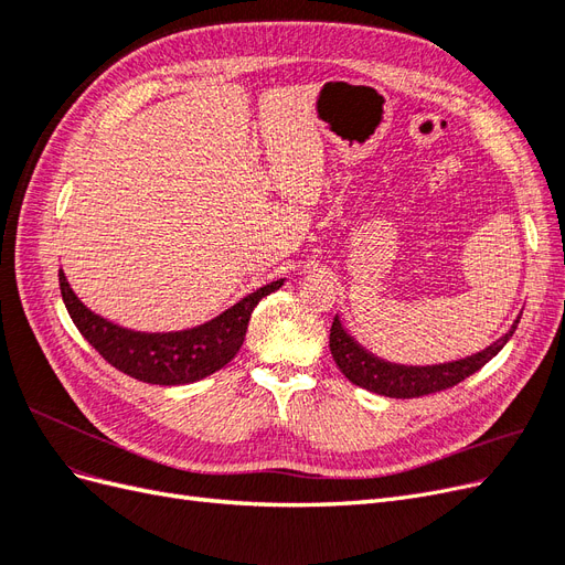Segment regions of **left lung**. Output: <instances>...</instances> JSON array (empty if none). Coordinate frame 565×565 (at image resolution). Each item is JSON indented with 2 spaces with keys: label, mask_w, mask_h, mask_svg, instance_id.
Here are the masks:
<instances>
[{
  "label": "left lung",
  "mask_w": 565,
  "mask_h": 565,
  "mask_svg": "<svg viewBox=\"0 0 565 565\" xmlns=\"http://www.w3.org/2000/svg\"><path fill=\"white\" fill-rule=\"evenodd\" d=\"M519 320L511 324V330L502 339L494 341V344H490L486 351H478L455 363L413 367V365L386 363L382 358L365 351L351 334H347V330L341 328L339 318L334 316L332 330H330V351L339 370L344 372V377L355 386H363L372 393H380V396H388V398H419V396H429V393H436V391H446L459 382H465L469 374L481 370L488 361H492V358L502 351V347L511 339V334L516 332Z\"/></svg>",
  "instance_id": "left-lung-1"
}]
</instances>
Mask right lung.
<instances>
[{
    "mask_svg": "<svg viewBox=\"0 0 565 565\" xmlns=\"http://www.w3.org/2000/svg\"><path fill=\"white\" fill-rule=\"evenodd\" d=\"M58 285L67 313H71L82 337L104 355V361L139 382L177 386L210 377L216 370L228 365L243 347L254 306L266 295L276 292L282 280L259 287L200 328L162 334L125 330L92 313L75 297L63 270H58Z\"/></svg>",
    "mask_w": 565,
    "mask_h": 565,
    "instance_id": "obj_1",
    "label": "right lung"
}]
</instances>
